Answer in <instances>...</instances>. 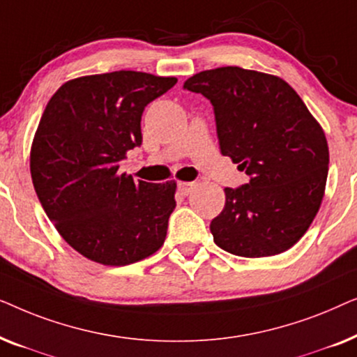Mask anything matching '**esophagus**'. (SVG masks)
<instances>
[{"label": "esophagus", "mask_w": 357, "mask_h": 357, "mask_svg": "<svg viewBox=\"0 0 357 357\" xmlns=\"http://www.w3.org/2000/svg\"><path fill=\"white\" fill-rule=\"evenodd\" d=\"M195 188V182H178V192L182 195H190Z\"/></svg>", "instance_id": "obj_1"}]
</instances>
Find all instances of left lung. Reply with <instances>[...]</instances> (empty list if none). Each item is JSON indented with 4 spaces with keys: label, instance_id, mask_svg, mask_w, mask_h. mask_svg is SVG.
Instances as JSON below:
<instances>
[{
    "label": "left lung",
    "instance_id": "1",
    "mask_svg": "<svg viewBox=\"0 0 357 357\" xmlns=\"http://www.w3.org/2000/svg\"><path fill=\"white\" fill-rule=\"evenodd\" d=\"M214 107L219 148L248 183L224 188L226 204L209 224L218 247L258 258L286 252L319 213L328 144L319 121L281 77L222 66L183 82Z\"/></svg>",
    "mask_w": 357,
    "mask_h": 357
}]
</instances>
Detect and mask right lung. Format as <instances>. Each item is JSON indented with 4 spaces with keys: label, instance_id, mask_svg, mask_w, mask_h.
Wrapping results in <instances>:
<instances>
[{
    "label": "right lung",
    "instance_id": "add662e5",
    "mask_svg": "<svg viewBox=\"0 0 357 357\" xmlns=\"http://www.w3.org/2000/svg\"><path fill=\"white\" fill-rule=\"evenodd\" d=\"M175 82L125 70L81 76L43 110L31 148L33 188L58 234L92 261L125 266L164 245L177 183L135 182L119 164L143 141L144 107Z\"/></svg>",
    "mask_w": 357,
    "mask_h": 357
}]
</instances>
